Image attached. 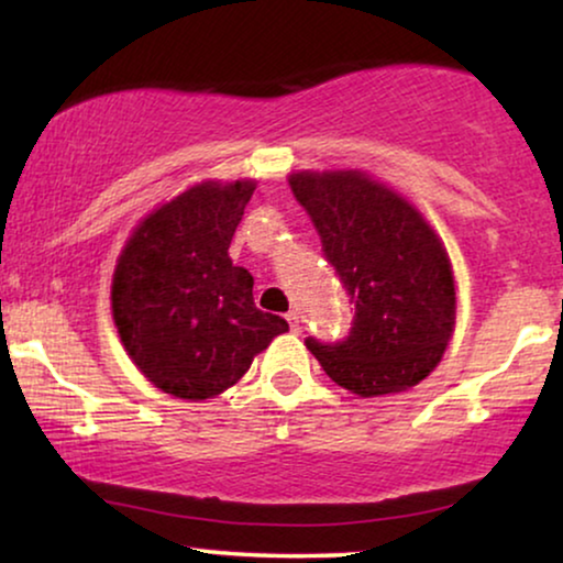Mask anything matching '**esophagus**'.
I'll use <instances>...</instances> for the list:
<instances>
[{
    "instance_id": "34e87169",
    "label": "esophagus",
    "mask_w": 563,
    "mask_h": 563,
    "mask_svg": "<svg viewBox=\"0 0 563 563\" xmlns=\"http://www.w3.org/2000/svg\"><path fill=\"white\" fill-rule=\"evenodd\" d=\"M287 322H289L291 333H299V314H297V312H289V314H287Z\"/></svg>"
}]
</instances>
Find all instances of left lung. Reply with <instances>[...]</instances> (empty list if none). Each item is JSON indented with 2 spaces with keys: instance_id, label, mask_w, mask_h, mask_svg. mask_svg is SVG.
Segmentation results:
<instances>
[{
  "instance_id": "8db88e82",
  "label": "left lung",
  "mask_w": 563,
  "mask_h": 563,
  "mask_svg": "<svg viewBox=\"0 0 563 563\" xmlns=\"http://www.w3.org/2000/svg\"><path fill=\"white\" fill-rule=\"evenodd\" d=\"M289 187L353 305L343 341L307 335L305 345L353 395L415 387L441 361L456 318L441 241L412 205L358 172L291 174Z\"/></svg>"
}]
</instances>
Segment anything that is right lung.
<instances>
[{
    "instance_id": "obj_1",
    "label": "right lung",
    "mask_w": 563,
    "mask_h": 563,
    "mask_svg": "<svg viewBox=\"0 0 563 563\" xmlns=\"http://www.w3.org/2000/svg\"><path fill=\"white\" fill-rule=\"evenodd\" d=\"M253 189V181L191 187L137 225L114 268L122 345L166 395H220L289 330L279 314L258 310L253 276L228 256Z\"/></svg>"
}]
</instances>
